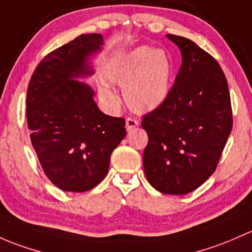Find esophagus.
<instances>
[{"mask_svg":"<svg viewBox=\"0 0 252 252\" xmlns=\"http://www.w3.org/2000/svg\"><path fill=\"white\" fill-rule=\"evenodd\" d=\"M139 126V121L134 118H126V130H131L134 129L135 126Z\"/></svg>","mask_w":252,"mask_h":252,"instance_id":"esophagus-1","label":"esophagus"}]
</instances>
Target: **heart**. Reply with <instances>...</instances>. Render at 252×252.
<instances>
[{"mask_svg": "<svg viewBox=\"0 0 252 252\" xmlns=\"http://www.w3.org/2000/svg\"><path fill=\"white\" fill-rule=\"evenodd\" d=\"M174 76V63L166 52L142 46L118 58L108 71V79L123 88L126 105L139 113L160 107L169 97ZM102 99L113 101L107 87L99 88Z\"/></svg>", "mask_w": 252, "mask_h": 252, "instance_id": "b5f03b06", "label": "heart"}]
</instances>
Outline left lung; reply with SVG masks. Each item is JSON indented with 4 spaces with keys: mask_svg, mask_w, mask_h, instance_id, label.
Here are the masks:
<instances>
[{
    "mask_svg": "<svg viewBox=\"0 0 252 252\" xmlns=\"http://www.w3.org/2000/svg\"><path fill=\"white\" fill-rule=\"evenodd\" d=\"M182 63L169 97L142 117L148 135L144 169L165 194H187L215 171L233 119L228 83L219 63L189 38L166 35Z\"/></svg>",
    "mask_w": 252,
    "mask_h": 252,
    "instance_id": "1",
    "label": "left lung"
}]
</instances>
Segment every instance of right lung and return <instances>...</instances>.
I'll return each instance as SVG.
<instances>
[{
    "instance_id": "obj_1",
    "label": "right lung",
    "mask_w": 252,
    "mask_h": 252,
    "mask_svg": "<svg viewBox=\"0 0 252 252\" xmlns=\"http://www.w3.org/2000/svg\"><path fill=\"white\" fill-rule=\"evenodd\" d=\"M100 33L81 35L50 52L31 76L26 119L31 144L47 177L66 192H86L104 180L112 151L126 136V121L105 115L89 84Z\"/></svg>"
}]
</instances>
